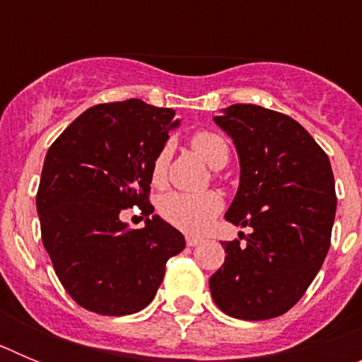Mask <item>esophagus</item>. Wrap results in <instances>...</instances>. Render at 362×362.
<instances>
[{
	"mask_svg": "<svg viewBox=\"0 0 362 362\" xmlns=\"http://www.w3.org/2000/svg\"><path fill=\"white\" fill-rule=\"evenodd\" d=\"M187 245L188 246H197V245H201V239L196 238V235H187Z\"/></svg>",
	"mask_w": 362,
	"mask_h": 362,
	"instance_id": "esophagus-1",
	"label": "esophagus"
}]
</instances>
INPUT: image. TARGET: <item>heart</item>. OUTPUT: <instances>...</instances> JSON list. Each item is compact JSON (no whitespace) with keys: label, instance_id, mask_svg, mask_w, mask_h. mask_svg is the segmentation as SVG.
Instances as JSON below:
<instances>
[{"label":"heart","instance_id":"b5f03b06","mask_svg":"<svg viewBox=\"0 0 362 362\" xmlns=\"http://www.w3.org/2000/svg\"><path fill=\"white\" fill-rule=\"evenodd\" d=\"M190 146L212 168H223L228 161V145L216 132L199 130L190 137ZM168 158H170L168 148H163L152 163V181L158 187L166 181ZM221 209H223V199L216 192H204V194L170 192L159 199V214L163 219L187 233H203L212 225L214 217L221 212Z\"/></svg>","mask_w":362,"mask_h":362}]
</instances>
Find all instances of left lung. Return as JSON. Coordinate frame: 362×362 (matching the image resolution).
Returning <instances> with one entry per match:
<instances>
[{
  "instance_id": "left-lung-1",
  "label": "left lung",
  "mask_w": 362,
  "mask_h": 362,
  "mask_svg": "<svg viewBox=\"0 0 362 362\" xmlns=\"http://www.w3.org/2000/svg\"><path fill=\"white\" fill-rule=\"evenodd\" d=\"M214 121L232 137L241 165L225 217L252 226L245 245L221 243L226 257L210 277L214 303L245 321L279 317L305 296L330 248L337 206L330 159L281 112L238 103Z\"/></svg>"
}]
</instances>
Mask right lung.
Masks as SVG:
<instances>
[{"label": "right lung", "instance_id": "right-lung-1", "mask_svg": "<svg viewBox=\"0 0 362 362\" xmlns=\"http://www.w3.org/2000/svg\"><path fill=\"white\" fill-rule=\"evenodd\" d=\"M172 108L127 99L88 108L45 156L36 206L57 279L79 306L101 315L145 308L183 233L148 201L152 163L179 121ZM139 206L143 229L119 219Z\"/></svg>", "mask_w": 362, "mask_h": 362}]
</instances>
